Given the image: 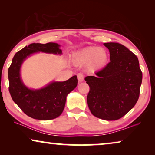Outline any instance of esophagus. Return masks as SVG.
Here are the masks:
<instances>
[{
	"label": "esophagus",
	"instance_id": "1",
	"mask_svg": "<svg viewBox=\"0 0 155 155\" xmlns=\"http://www.w3.org/2000/svg\"><path fill=\"white\" fill-rule=\"evenodd\" d=\"M78 79L80 82H82L84 80V75L81 73L78 74Z\"/></svg>",
	"mask_w": 155,
	"mask_h": 155
}]
</instances>
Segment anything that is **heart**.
I'll list each match as a JSON object with an SVG mask.
<instances>
[{
    "label": "heart",
    "mask_w": 155,
    "mask_h": 155,
    "mask_svg": "<svg viewBox=\"0 0 155 155\" xmlns=\"http://www.w3.org/2000/svg\"><path fill=\"white\" fill-rule=\"evenodd\" d=\"M75 63L80 65L89 64L92 70L103 68L108 61V53L105 48L98 46H90L75 53L73 56Z\"/></svg>",
    "instance_id": "obj_1"
}]
</instances>
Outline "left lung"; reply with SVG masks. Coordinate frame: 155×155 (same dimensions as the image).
<instances>
[{"mask_svg":"<svg viewBox=\"0 0 155 155\" xmlns=\"http://www.w3.org/2000/svg\"><path fill=\"white\" fill-rule=\"evenodd\" d=\"M110 53L107 66L84 78L90 86L87 101L91 113L106 120L126 115L139 98L143 73L137 56L122 44H104Z\"/></svg>","mask_w":155,"mask_h":155,"instance_id":"1","label":"left lung"}]
</instances>
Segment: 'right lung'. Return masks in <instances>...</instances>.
<instances>
[{
	"instance_id": "add662e5",
	"label": "right lung",
	"mask_w": 155,
	"mask_h": 155,
	"mask_svg": "<svg viewBox=\"0 0 155 155\" xmlns=\"http://www.w3.org/2000/svg\"><path fill=\"white\" fill-rule=\"evenodd\" d=\"M38 52L61 55L60 45L33 43L19 51L12 58L8 68L9 92L14 102L29 117L38 120L54 119L62 114L68 94L78 85L74 75L64 82H51L43 88L33 90L23 83L20 78L22 63L27 57Z\"/></svg>"
}]
</instances>
